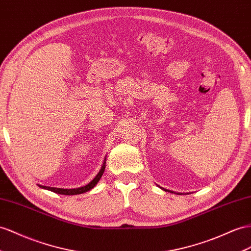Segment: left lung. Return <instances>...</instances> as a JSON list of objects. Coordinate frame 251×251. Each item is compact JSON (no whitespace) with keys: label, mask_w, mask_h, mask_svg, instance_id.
I'll return each mask as SVG.
<instances>
[{"label":"left lung","mask_w":251,"mask_h":251,"mask_svg":"<svg viewBox=\"0 0 251 251\" xmlns=\"http://www.w3.org/2000/svg\"><path fill=\"white\" fill-rule=\"evenodd\" d=\"M162 190H164V191H169V190H166V189H163V188H161ZM171 193H175V192H173V191H170ZM178 194H179V193H178Z\"/></svg>","instance_id":"left-lung-1"}]
</instances>
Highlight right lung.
<instances>
[{"label": "right lung", "mask_w": 251, "mask_h": 251, "mask_svg": "<svg viewBox=\"0 0 251 251\" xmlns=\"http://www.w3.org/2000/svg\"><path fill=\"white\" fill-rule=\"evenodd\" d=\"M106 169V158L104 159V162L101 164V168L100 170V172L96 174V176L92 179L91 181H90L88 184L83 185V187L80 188H75V189H62V188H52V187H46V185H41V184H38V187H40L41 189L44 190H49V191H52L54 193H57V194H61V195H77V194H82V193H86L88 191H90L91 189H93L98 182L100 180V178L104 174Z\"/></svg>", "instance_id": "obj_1"}]
</instances>
